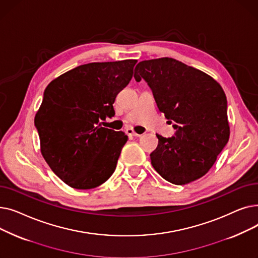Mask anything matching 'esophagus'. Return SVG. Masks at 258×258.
<instances>
[{"mask_svg": "<svg viewBox=\"0 0 258 258\" xmlns=\"http://www.w3.org/2000/svg\"><path fill=\"white\" fill-rule=\"evenodd\" d=\"M126 134L128 135V136H133V137H140L141 136L140 134H137L133 128H126Z\"/></svg>", "mask_w": 258, "mask_h": 258, "instance_id": "obj_1", "label": "esophagus"}]
</instances>
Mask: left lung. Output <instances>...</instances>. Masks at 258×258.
Instances as JSON below:
<instances>
[{"instance_id": "obj_1", "label": "left lung", "mask_w": 258, "mask_h": 258, "mask_svg": "<svg viewBox=\"0 0 258 258\" xmlns=\"http://www.w3.org/2000/svg\"><path fill=\"white\" fill-rule=\"evenodd\" d=\"M135 79L151 88L159 111L175 130L159 139L151 154L152 165L162 178L184 185L206 174L230 136L224 90L206 73L177 59L140 61Z\"/></svg>"}]
</instances>
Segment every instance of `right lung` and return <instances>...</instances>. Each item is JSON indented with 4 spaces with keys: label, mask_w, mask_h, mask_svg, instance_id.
Segmentation results:
<instances>
[{
    "label": "right lung",
    "mask_w": 258,
    "mask_h": 258,
    "mask_svg": "<svg viewBox=\"0 0 258 258\" xmlns=\"http://www.w3.org/2000/svg\"><path fill=\"white\" fill-rule=\"evenodd\" d=\"M136 62L81 64L46 88L34 118L40 152L53 172L72 188H95L115 171L127 136L99 122L115 115V98L131 81Z\"/></svg>",
    "instance_id": "right-lung-1"
}]
</instances>
